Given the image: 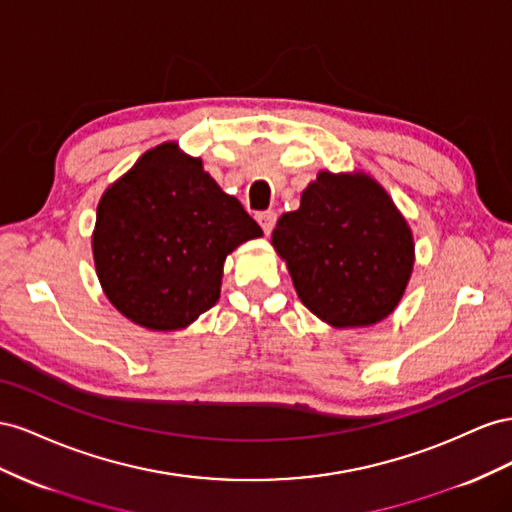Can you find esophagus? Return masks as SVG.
<instances>
[{
  "label": "esophagus",
  "instance_id": "obj_1",
  "mask_svg": "<svg viewBox=\"0 0 512 512\" xmlns=\"http://www.w3.org/2000/svg\"><path fill=\"white\" fill-rule=\"evenodd\" d=\"M257 223L261 225V229H264L266 236H270L274 225H276V214L270 212V210L268 212H261V214H257Z\"/></svg>",
  "mask_w": 512,
  "mask_h": 512
}]
</instances>
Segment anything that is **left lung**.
Masks as SVG:
<instances>
[{"label": "left lung", "instance_id": "left-lung-1", "mask_svg": "<svg viewBox=\"0 0 512 512\" xmlns=\"http://www.w3.org/2000/svg\"><path fill=\"white\" fill-rule=\"evenodd\" d=\"M272 246L302 304L334 328L373 326L401 302L414 238L371 175L319 171L300 208L279 218Z\"/></svg>", "mask_w": 512, "mask_h": 512}]
</instances>
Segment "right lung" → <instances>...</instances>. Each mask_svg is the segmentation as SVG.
<instances>
[{"mask_svg": "<svg viewBox=\"0 0 512 512\" xmlns=\"http://www.w3.org/2000/svg\"><path fill=\"white\" fill-rule=\"evenodd\" d=\"M261 236L199 158L163 143L100 197L92 251L105 296L150 330H180L221 296L223 264Z\"/></svg>", "mask_w": 512, "mask_h": 512, "instance_id": "add662e5", "label": "right lung"}]
</instances>
